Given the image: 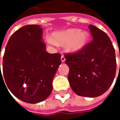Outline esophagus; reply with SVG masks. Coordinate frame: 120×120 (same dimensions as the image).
<instances>
[{"label": "esophagus", "mask_w": 120, "mask_h": 120, "mask_svg": "<svg viewBox=\"0 0 120 120\" xmlns=\"http://www.w3.org/2000/svg\"><path fill=\"white\" fill-rule=\"evenodd\" d=\"M65 60H66V59H65V57H64L63 55H62V56H61V61L63 62H64V61H65Z\"/></svg>", "instance_id": "1"}]
</instances>
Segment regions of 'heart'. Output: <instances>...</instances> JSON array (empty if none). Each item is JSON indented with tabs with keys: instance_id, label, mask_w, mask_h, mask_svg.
<instances>
[{
	"instance_id": "obj_1",
	"label": "heart",
	"mask_w": 120,
	"mask_h": 120,
	"mask_svg": "<svg viewBox=\"0 0 120 120\" xmlns=\"http://www.w3.org/2000/svg\"><path fill=\"white\" fill-rule=\"evenodd\" d=\"M89 39V35L85 31L79 29H69L64 31L56 32L53 34V39L48 38L49 43L63 44L66 43V49L69 52H76L86 45Z\"/></svg>"
}]
</instances>
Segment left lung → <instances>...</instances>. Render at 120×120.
Masks as SVG:
<instances>
[{"label":"left lung","mask_w":120,"mask_h":120,"mask_svg":"<svg viewBox=\"0 0 120 120\" xmlns=\"http://www.w3.org/2000/svg\"><path fill=\"white\" fill-rule=\"evenodd\" d=\"M93 40L81 50L64 54L69 67L68 80L78 95L96 97L112 85L116 74L115 49L109 37L94 26H89Z\"/></svg>","instance_id":"1"}]
</instances>
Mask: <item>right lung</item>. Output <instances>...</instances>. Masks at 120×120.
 I'll return each instance as SVG.
<instances>
[{
  "label": "right lung",
  "instance_id": "add662e5",
  "mask_svg": "<svg viewBox=\"0 0 120 120\" xmlns=\"http://www.w3.org/2000/svg\"><path fill=\"white\" fill-rule=\"evenodd\" d=\"M41 35L39 26L19 28L10 37L3 56V74L8 87L16 97L30 104L48 98L61 64L60 53H47Z\"/></svg>",
  "mask_w": 120,
  "mask_h": 120
}]
</instances>
